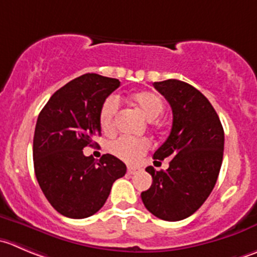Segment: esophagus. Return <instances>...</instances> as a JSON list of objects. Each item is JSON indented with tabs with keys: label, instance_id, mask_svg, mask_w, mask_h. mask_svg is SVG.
I'll return each instance as SVG.
<instances>
[{
	"label": "esophagus",
	"instance_id": "1",
	"mask_svg": "<svg viewBox=\"0 0 257 257\" xmlns=\"http://www.w3.org/2000/svg\"><path fill=\"white\" fill-rule=\"evenodd\" d=\"M138 171L139 168H137V167H133V166H128V169H126V172H128L129 174H136Z\"/></svg>",
	"mask_w": 257,
	"mask_h": 257
}]
</instances>
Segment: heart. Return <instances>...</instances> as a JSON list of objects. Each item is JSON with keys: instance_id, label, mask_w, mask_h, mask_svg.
<instances>
[{"instance_id": "b5f03b06", "label": "heart", "mask_w": 257, "mask_h": 257, "mask_svg": "<svg viewBox=\"0 0 257 257\" xmlns=\"http://www.w3.org/2000/svg\"><path fill=\"white\" fill-rule=\"evenodd\" d=\"M131 100L149 120H153L162 114L164 109V101L159 94L151 90H141L131 95ZM118 99L110 96L103 103L100 109V125L106 133L114 129L115 115L118 113ZM151 148V142L147 138H133V137H120L111 142L109 149L114 156L125 162H137Z\"/></svg>"}]
</instances>
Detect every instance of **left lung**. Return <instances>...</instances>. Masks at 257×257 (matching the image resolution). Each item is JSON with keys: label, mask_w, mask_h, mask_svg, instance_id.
<instances>
[{"label": "left lung", "mask_w": 257, "mask_h": 257, "mask_svg": "<svg viewBox=\"0 0 257 257\" xmlns=\"http://www.w3.org/2000/svg\"><path fill=\"white\" fill-rule=\"evenodd\" d=\"M153 85L173 113L171 133L153 156L169 158V167L166 171L147 167L153 182L141 197L156 217L181 221L211 195L222 164L225 134L217 113L200 90L176 79Z\"/></svg>", "instance_id": "obj_1"}]
</instances>
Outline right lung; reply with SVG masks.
Wrapping results in <instances>:
<instances>
[{
	"label": "right lung",
	"instance_id": "right-lung-1",
	"mask_svg": "<svg viewBox=\"0 0 257 257\" xmlns=\"http://www.w3.org/2000/svg\"><path fill=\"white\" fill-rule=\"evenodd\" d=\"M118 79L84 74L52 94L40 111L34 136V168L50 205L69 218H86L105 203L126 166L111 154L98 162L83 149L101 134L100 109Z\"/></svg>",
	"mask_w": 257,
	"mask_h": 257
}]
</instances>
